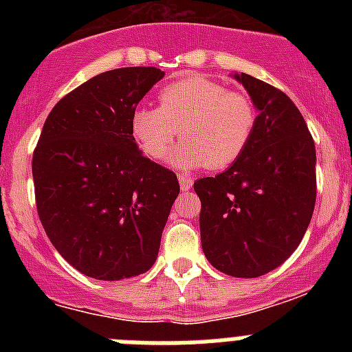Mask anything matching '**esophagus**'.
<instances>
[{"instance_id":"obj_1","label":"esophagus","mask_w":352,"mask_h":352,"mask_svg":"<svg viewBox=\"0 0 352 352\" xmlns=\"http://www.w3.org/2000/svg\"><path fill=\"white\" fill-rule=\"evenodd\" d=\"M192 185H194V182H192V178H188L186 174H182V176H179V188H182L183 192L190 190Z\"/></svg>"}]
</instances>
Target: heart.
Instances as JSON below:
<instances>
[{"label":"heart","mask_w":352,"mask_h":352,"mask_svg":"<svg viewBox=\"0 0 352 352\" xmlns=\"http://www.w3.org/2000/svg\"><path fill=\"white\" fill-rule=\"evenodd\" d=\"M256 125L250 96L201 76L167 84L158 93V109L142 105L130 116L133 141L151 160H162L182 135L185 141L169 162L185 170L232 166L247 151Z\"/></svg>","instance_id":"heart-1"}]
</instances>
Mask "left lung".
Segmentation results:
<instances>
[{"instance_id": "obj_1", "label": "left lung", "mask_w": 352, "mask_h": 352, "mask_svg": "<svg viewBox=\"0 0 352 352\" xmlns=\"http://www.w3.org/2000/svg\"><path fill=\"white\" fill-rule=\"evenodd\" d=\"M257 109L247 151L214 178L194 183L201 245L211 266L238 278L278 268L303 239L316 206V146L280 89L232 74Z\"/></svg>"}]
</instances>
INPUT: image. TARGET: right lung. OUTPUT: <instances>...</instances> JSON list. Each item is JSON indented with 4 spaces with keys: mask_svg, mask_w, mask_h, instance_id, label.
<instances>
[{
    "mask_svg": "<svg viewBox=\"0 0 352 352\" xmlns=\"http://www.w3.org/2000/svg\"><path fill=\"white\" fill-rule=\"evenodd\" d=\"M164 77L155 67L116 68L63 96L33 153L36 210L68 264L96 280L148 272L179 194L176 174L142 155L130 116Z\"/></svg>",
    "mask_w": 352,
    "mask_h": 352,
    "instance_id": "right-lung-1",
    "label": "right lung"
}]
</instances>
